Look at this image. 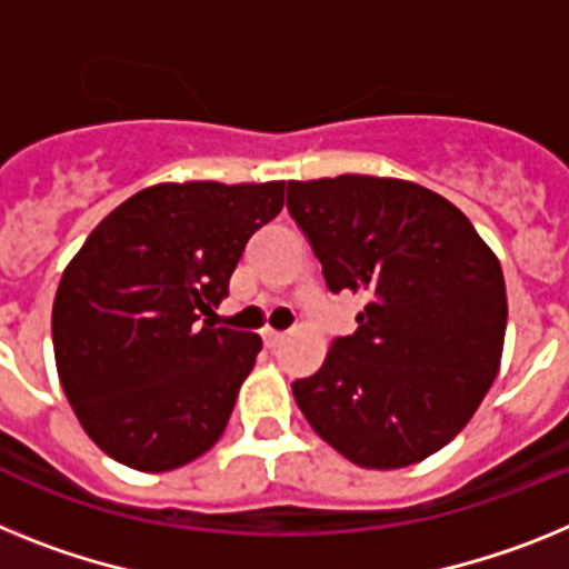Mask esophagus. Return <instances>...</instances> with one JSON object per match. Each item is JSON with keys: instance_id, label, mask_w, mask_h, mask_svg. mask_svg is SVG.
Listing matches in <instances>:
<instances>
[{"instance_id": "34e87169", "label": "esophagus", "mask_w": 569, "mask_h": 569, "mask_svg": "<svg viewBox=\"0 0 569 569\" xmlns=\"http://www.w3.org/2000/svg\"><path fill=\"white\" fill-rule=\"evenodd\" d=\"M263 340H266V346H269V349H278V346L286 340V335L283 332H274V329H266Z\"/></svg>"}]
</instances>
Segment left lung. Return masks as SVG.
I'll return each mask as SVG.
<instances>
[{"mask_svg":"<svg viewBox=\"0 0 569 569\" xmlns=\"http://www.w3.org/2000/svg\"><path fill=\"white\" fill-rule=\"evenodd\" d=\"M289 214L329 291L367 300L355 335L291 383L306 421L367 469L447 447L498 375L507 289L492 249L441 194L392 177L289 182Z\"/></svg>","mask_w":569,"mask_h":569,"instance_id":"1","label":"left lung"}]
</instances>
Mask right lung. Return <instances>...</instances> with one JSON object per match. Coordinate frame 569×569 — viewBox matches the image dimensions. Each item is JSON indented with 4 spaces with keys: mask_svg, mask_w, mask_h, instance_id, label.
<instances>
[{
    "mask_svg": "<svg viewBox=\"0 0 569 569\" xmlns=\"http://www.w3.org/2000/svg\"><path fill=\"white\" fill-rule=\"evenodd\" d=\"M286 182H160L88 234L59 280L51 332L68 403L97 447L166 472L223 435L260 338L197 323L229 295Z\"/></svg>",
    "mask_w": 569,
    "mask_h": 569,
    "instance_id": "add662e5",
    "label": "right lung"
}]
</instances>
